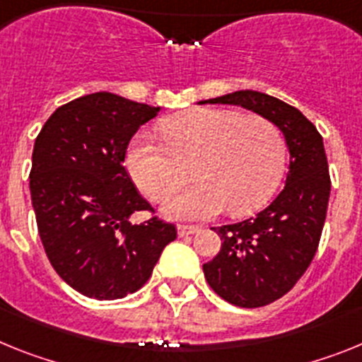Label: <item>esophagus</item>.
<instances>
[{
    "label": "esophagus",
    "instance_id": "34e87169",
    "mask_svg": "<svg viewBox=\"0 0 362 362\" xmlns=\"http://www.w3.org/2000/svg\"><path fill=\"white\" fill-rule=\"evenodd\" d=\"M199 226H178V237H187V235H194L199 233Z\"/></svg>",
    "mask_w": 362,
    "mask_h": 362
}]
</instances>
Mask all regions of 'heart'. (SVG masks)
Listing matches in <instances>:
<instances>
[{"mask_svg": "<svg viewBox=\"0 0 362 362\" xmlns=\"http://www.w3.org/2000/svg\"><path fill=\"white\" fill-rule=\"evenodd\" d=\"M163 144L140 134L127 151V171L155 202L168 200L187 178L191 187L169 200V218H209L226 207L233 215L255 211L272 197L286 158L282 131L259 115L197 107L175 115L160 127Z\"/></svg>", "mask_w": 362, "mask_h": 362, "instance_id": "1", "label": "heart"}]
</instances>
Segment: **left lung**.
I'll return each mask as SVG.
<instances>
[{
    "label": "left lung",
    "mask_w": 362,
    "mask_h": 362,
    "mask_svg": "<svg viewBox=\"0 0 362 362\" xmlns=\"http://www.w3.org/2000/svg\"><path fill=\"white\" fill-rule=\"evenodd\" d=\"M200 103L240 105L268 118L290 151L284 189L255 216L211 228L222 247L204 264L207 284L224 300L240 308L266 306L297 284L319 247L332 187L322 136L298 109L257 90Z\"/></svg>",
    "instance_id": "obj_1"
}]
</instances>
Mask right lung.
Instances as JSON below:
<instances>
[{"label": "right lung", "instance_id": "right-lung-1", "mask_svg": "<svg viewBox=\"0 0 362 362\" xmlns=\"http://www.w3.org/2000/svg\"><path fill=\"white\" fill-rule=\"evenodd\" d=\"M160 107L96 93L58 107L34 144L30 199L47 259L71 288L96 300L140 290L175 224L131 215L155 209L124 168L131 138Z\"/></svg>", "mask_w": 362, "mask_h": 362}]
</instances>
